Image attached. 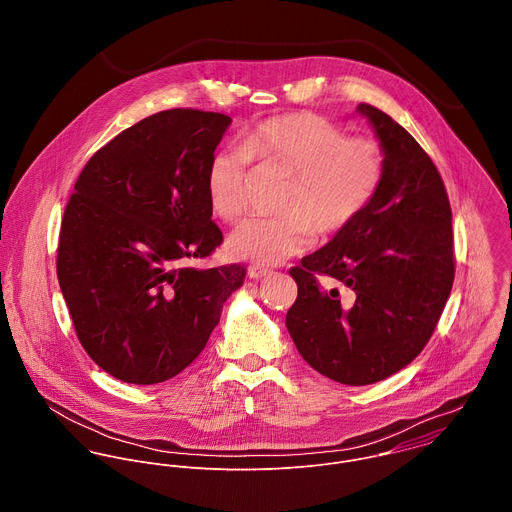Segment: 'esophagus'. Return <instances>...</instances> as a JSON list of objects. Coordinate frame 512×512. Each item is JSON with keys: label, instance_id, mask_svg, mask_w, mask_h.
I'll return each mask as SVG.
<instances>
[{"label": "esophagus", "instance_id": "1", "mask_svg": "<svg viewBox=\"0 0 512 512\" xmlns=\"http://www.w3.org/2000/svg\"><path fill=\"white\" fill-rule=\"evenodd\" d=\"M272 272L268 270V268H264V266H250L248 268V276L252 278V280H260V278H266V276H270Z\"/></svg>", "mask_w": 512, "mask_h": 512}]
</instances>
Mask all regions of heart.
<instances>
[{
    "instance_id": "b5f03b06",
    "label": "heart",
    "mask_w": 512,
    "mask_h": 512,
    "mask_svg": "<svg viewBox=\"0 0 512 512\" xmlns=\"http://www.w3.org/2000/svg\"><path fill=\"white\" fill-rule=\"evenodd\" d=\"M250 159L293 173L282 219L246 220L226 240L234 260L272 266L303 254L315 232L337 234L363 215L374 199L384 153L370 138H345L327 120L295 112L262 122L242 146L219 149L207 169V197L213 213L234 222L248 207Z\"/></svg>"
}]
</instances>
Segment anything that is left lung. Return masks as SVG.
<instances>
[{"instance_id":"obj_1","label":"left lung","mask_w":512,"mask_h":512,"mask_svg":"<svg viewBox=\"0 0 512 512\" xmlns=\"http://www.w3.org/2000/svg\"><path fill=\"white\" fill-rule=\"evenodd\" d=\"M384 153L382 183L363 211L292 268L286 327L305 363L349 386L410 365L430 341L453 286L451 207L430 155L388 114L359 104ZM315 273L354 297L321 291Z\"/></svg>"}]
</instances>
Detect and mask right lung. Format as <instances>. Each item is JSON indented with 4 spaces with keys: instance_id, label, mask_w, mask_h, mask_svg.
Returning <instances> with one entry per match:
<instances>
[{
    "instance_id": "right-lung-1",
    "label": "right lung",
    "mask_w": 512,
    "mask_h": 512,
    "mask_svg": "<svg viewBox=\"0 0 512 512\" xmlns=\"http://www.w3.org/2000/svg\"><path fill=\"white\" fill-rule=\"evenodd\" d=\"M230 116L173 108L98 149L65 209L57 276L88 357L130 384L191 365L246 278L240 264L199 270L222 232L207 169Z\"/></svg>"
}]
</instances>
